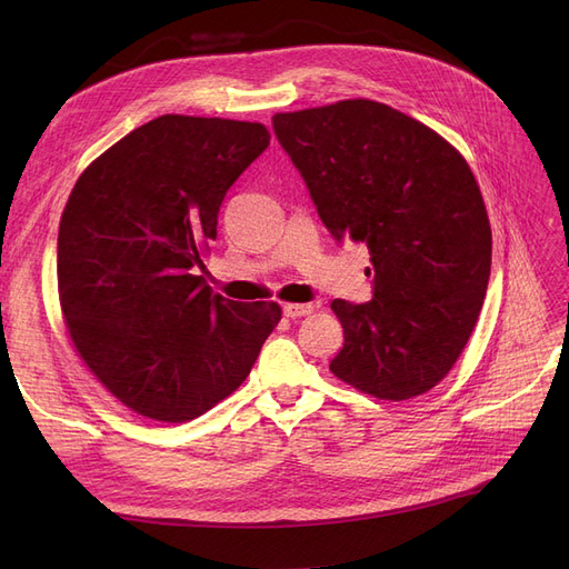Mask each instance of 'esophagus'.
I'll list each match as a JSON object with an SVG mask.
<instances>
[{
    "label": "esophagus",
    "instance_id": "34e87169",
    "mask_svg": "<svg viewBox=\"0 0 569 569\" xmlns=\"http://www.w3.org/2000/svg\"><path fill=\"white\" fill-rule=\"evenodd\" d=\"M318 308V303H287L284 306V316L287 318H303V316H311Z\"/></svg>",
    "mask_w": 569,
    "mask_h": 569
}]
</instances>
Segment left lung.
Listing matches in <instances>:
<instances>
[{"mask_svg":"<svg viewBox=\"0 0 569 569\" xmlns=\"http://www.w3.org/2000/svg\"><path fill=\"white\" fill-rule=\"evenodd\" d=\"M272 130L337 242L370 251L372 299L332 301L330 370L377 399L441 382L468 343L491 272V226L470 166L435 130L380 101L274 113Z\"/></svg>","mask_w":569,"mask_h":569,"instance_id":"1","label":"left lung"}]
</instances>
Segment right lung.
Returning a JSON list of instances; mask_svg holds the SVG:
<instances>
[{"mask_svg":"<svg viewBox=\"0 0 569 569\" xmlns=\"http://www.w3.org/2000/svg\"><path fill=\"white\" fill-rule=\"evenodd\" d=\"M270 144L261 123L159 116L84 168L59 226V297L78 353L120 403L187 422L247 380L282 318L203 282L228 189Z\"/></svg>","mask_w":569,"mask_h":569,"instance_id":"1","label":"right lung"}]
</instances>
